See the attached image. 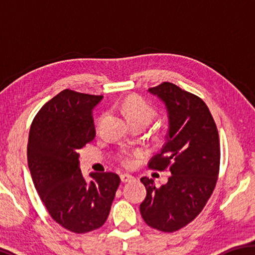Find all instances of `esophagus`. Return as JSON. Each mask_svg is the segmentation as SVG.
Instances as JSON below:
<instances>
[{
  "label": "esophagus",
  "instance_id": "obj_1",
  "mask_svg": "<svg viewBox=\"0 0 255 255\" xmlns=\"http://www.w3.org/2000/svg\"><path fill=\"white\" fill-rule=\"evenodd\" d=\"M120 179H122V182L126 183V182H130L131 180H133V176H132V175H130V174L125 173V174H122V175H120Z\"/></svg>",
  "mask_w": 255,
  "mask_h": 255
}]
</instances>
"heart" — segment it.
Here are the masks:
<instances>
[{
  "mask_svg": "<svg viewBox=\"0 0 255 255\" xmlns=\"http://www.w3.org/2000/svg\"><path fill=\"white\" fill-rule=\"evenodd\" d=\"M124 111L127 115L129 122H144L150 124L155 118V110L147 102L137 97H129L124 102ZM133 154L125 152L122 155V161L125 165L132 163Z\"/></svg>",
  "mask_w": 255,
  "mask_h": 255,
  "instance_id": "1",
  "label": "heart"
}]
</instances>
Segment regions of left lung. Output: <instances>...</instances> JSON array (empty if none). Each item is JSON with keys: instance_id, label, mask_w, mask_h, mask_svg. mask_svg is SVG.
<instances>
[{"instance_id": "left-lung-1", "label": "left lung", "mask_w": 255, "mask_h": 255, "mask_svg": "<svg viewBox=\"0 0 255 255\" xmlns=\"http://www.w3.org/2000/svg\"><path fill=\"white\" fill-rule=\"evenodd\" d=\"M148 92L164 103L169 123L165 144L148 166L169 167L172 175L161 187L140 179L147 195L139 209L148 226L172 233L191 223L214 191L221 161L218 130L208 107L195 94L170 82Z\"/></svg>"}]
</instances>
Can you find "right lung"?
I'll list each match as a JSON object with an SVG mask.
<instances>
[{"label": "right lung", "instance_id": "1", "mask_svg": "<svg viewBox=\"0 0 255 255\" xmlns=\"http://www.w3.org/2000/svg\"><path fill=\"white\" fill-rule=\"evenodd\" d=\"M102 96L64 90L34 117L27 147L34 188L51 218L76 234L106 223L120 178L112 172L90 173L80 169L79 150L96 137L93 109Z\"/></svg>", "mask_w": 255, "mask_h": 255}]
</instances>
